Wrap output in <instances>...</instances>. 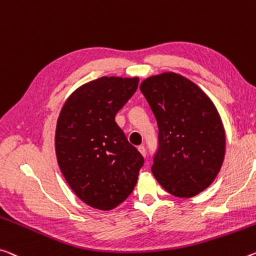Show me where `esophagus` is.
I'll use <instances>...</instances> for the list:
<instances>
[{"label": "esophagus", "mask_w": 256, "mask_h": 256, "mask_svg": "<svg viewBox=\"0 0 256 256\" xmlns=\"http://www.w3.org/2000/svg\"><path fill=\"white\" fill-rule=\"evenodd\" d=\"M138 150H139L141 155H142V156H144V157H146V154H147V152H146V148H144V146H139V147H138Z\"/></svg>", "instance_id": "obj_1"}]
</instances>
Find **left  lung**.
<instances>
[{
  "label": "left lung",
  "mask_w": 256,
  "mask_h": 256,
  "mask_svg": "<svg viewBox=\"0 0 256 256\" xmlns=\"http://www.w3.org/2000/svg\"><path fill=\"white\" fill-rule=\"evenodd\" d=\"M140 91L158 125L152 174L173 196H196L214 181L224 158V128L216 106L176 72L149 77Z\"/></svg>",
  "instance_id": "1"
}]
</instances>
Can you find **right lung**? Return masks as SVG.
Listing matches in <instances>:
<instances>
[{
    "label": "right lung",
    "instance_id": "add662e5",
    "mask_svg": "<svg viewBox=\"0 0 256 256\" xmlns=\"http://www.w3.org/2000/svg\"><path fill=\"white\" fill-rule=\"evenodd\" d=\"M138 84V77H100L77 88L59 115V168L72 192L94 208L112 210L126 200L144 166V156L115 122Z\"/></svg>",
    "mask_w": 256,
    "mask_h": 256
}]
</instances>
